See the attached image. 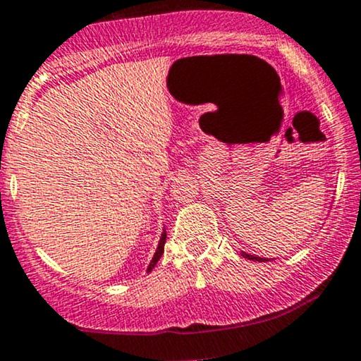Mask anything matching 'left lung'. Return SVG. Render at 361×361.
I'll list each match as a JSON object with an SVG mask.
<instances>
[{
    "label": "left lung",
    "mask_w": 361,
    "mask_h": 361,
    "mask_svg": "<svg viewBox=\"0 0 361 361\" xmlns=\"http://www.w3.org/2000/svg\"><path fill=\"white\" fill-rule=\"evenodd\" d=\"M241 256H243V258H247L251 261H270V258H261V256L250 255V252H244V251H241Z\"/></svg>",
    "instance_id": "obj_1"
}]
</instances>
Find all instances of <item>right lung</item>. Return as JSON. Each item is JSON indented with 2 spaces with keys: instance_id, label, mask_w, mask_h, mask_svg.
<instances>
[{
  "instance_id": "obj_1",
  "label": "right lung",
  "mask_w": 361,
  "mask_h": 361,
  "mask_svg": "<svg viewBox=\"0 0 361 361\" xmlns=\"http://www.w3.org/2000/svg\"><path fill=\"white\" fill-rule=\"evenodd\" d=\"M164 243H166V231H163V234H161L159 243H157V247H156L154 256H152L151 263H149V267H147V273H149V271H152V268L156 267L157 261H159L161 256H163V252H164Z\"/></svg>"
}]
</instances>
